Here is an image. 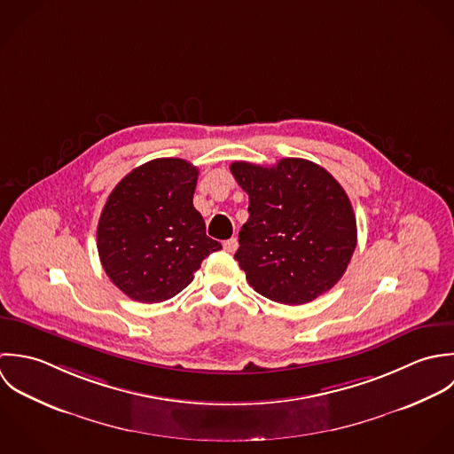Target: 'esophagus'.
Listing matches in <instances>:
<instances>
[{"mask_svg": "<svg viewBox=\"0 0 454 454\" xmlns=\"http://www.w3.org/2000/svg\"><path fill=\"white\" fill-rule=\"evenodd\" d=\"M223 247H224V251H228V253H235V251L239 249V242H237V239H230V240H226V242L223 244Z\"/></svg>", "mask_w": 454, "mask_h": 454, "instance_id": "esophagus-1", "label": "esophagus"}]
</instances>
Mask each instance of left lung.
Returning a JSON list of instances; mask_svg holds the SVG:
<instances>
[{"mask_svg":"<svg viewBox=\"0 0 454 454\" xmlns=\"http://www.w3.org/2000/svg\"><path fill=\"white\" fill-rule=\"evenodd\" d=\"M230 170L249 194L235 260L254 291L301 305L332 289L346 273L358 235L342 185L300 158L273 167L235 161Z\"/></svg>","mask_w":454,"mask_h":454,"instance_id":"left-lung-1","label":"left lung"}]
</instances>
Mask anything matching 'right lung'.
<instances>
[{"instance_id": "1", "label": "right lung", "mask_w": 454, "mask_h": 454, "mask_svg": "<svg viewBox=\"0 0 454 454\" xmlns=\"http://www.w3.org/2000/svg\"><path fill=\"white\" fill-rule=\"evenodd\" d=\"M198 168L179 158L153 160L110 192L98 223V254L108 278L131 300L165 301L221 249L192 205Z\"/></svg>"}]
</instances>
